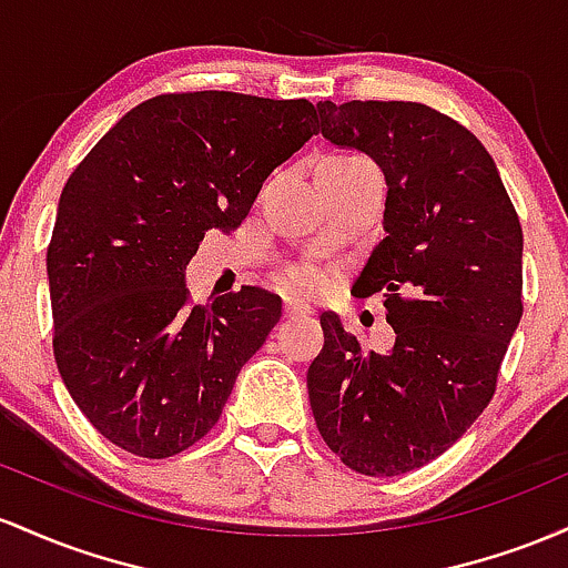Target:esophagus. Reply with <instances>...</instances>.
<instances>
[{"label":"esophagus","instance_id":"esophagus-1","mask_svg":"<svg viewBox=\"0 0 568 568\" xmlns=\"http://www.w3.org/2000/svg\"><path fill=\"white\" fill-rule=\"evenodd\" d=\"M308 305L305 303H301V301H295V297H284V316L286 318H295V316H303V314H308Z\"/></svg>","mask_w":568,"mask_h":568}]
</instances>
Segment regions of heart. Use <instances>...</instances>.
<instances>
[{
  "label": "heart",
  "mask_w": 568,
  "mask_h": 568,
  "mask_svg": "<svg viewBox=\"0 0 568 568\" xmlns=\"http://www.w3.org/2000/svg\"><path fill=\"white\" fill-rule=\"evenodd\" d=\"M365 158L359 155H327L322 163H359ZM282 282L290 286L292 292H301V295H311V292H318L324 284H327V271L314 263H297L290 265L282 273Z\"/></svg>",
  "instance_id": "heart-1"
}]
</instances>
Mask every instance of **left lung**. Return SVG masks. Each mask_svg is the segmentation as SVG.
<instances>
[{"mask_svg": "<svg viewBox=\"0 0 568 568\" xmlns=\"http://www.w3.org/2000/svg\"><path fill=\"white\" fill-rule=\"evenodd\" d=\"M327 142L384 171L386 239L354 282L384 292L394 346L365 352L333 311L308 367L316 429L354 473L394 477L450 448L496 392L524 316V231L494 158L416 101H318Z\"/></svg>", "mask_w": 568, "mask_h": 568, "instance_id": "8db88e82", "label": "left lung"}]
</instances>
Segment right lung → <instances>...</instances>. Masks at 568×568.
<instances>
[{
    "mask_svg": "<svg viewBox=\"0 0 568 568\" xmlns=\"http://www.w3.org/2000/svg\"><path fill=\"white\" fill-rule=\"evenodd\" d=\"M314 120L305 99L163 93L125 112L63 184L48 246L53 354L112 445L169 458L220 422L282 297L241 286L190 305L184 267L206 231L246 220Z\"/></svg>",
    "mask_w": 568,
    "mask_h": 568,
    "instance_id": "add662e5",
    "label": "right lung"
}]
</instances>
